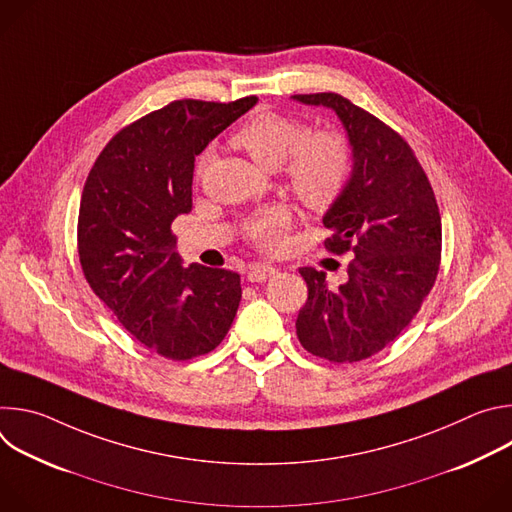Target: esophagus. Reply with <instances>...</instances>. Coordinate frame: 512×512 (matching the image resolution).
<instances>
[{
    "label": "esophagus",
    "mask_w": 512,
    "mask_h": 512,
    "mask_svg": "<svg viewBox=\"0 0 512 512\" xmlns=\"http://www.w3.org/2000/svg\"><path fill=\"white\" fill-rule=\"evenodd\" d=\"M271 275H275V267H271V265H253L247 273V279L251 283H259V281L269 279Z\"/></svg>",
    "instance_id": "esophagus-1"
}]
</instances>
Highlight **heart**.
I'll return each mask as SVG.
<instances>
[{"label":"heart","instance_id":"obj_1","mask_svg":"<svg viewBox=\"0 0 512 512\" xmlns=\"http://www.w3.org/2000/svg\"><path fill=\"white\" fill-rule=\"evenodd\" d=\"M233 143L267 168L281 166L289 190L316 212L332 208L352 178L354 158L342 133L334 129L310 131L302 119L285 113H255L233 135ZM206 160L208 156H202L200 170ZM289 225V210L271 206L249 218L245 235L253 245L275 251L283 245Z\"/></svg>","mask_w":512,"mask_h":512}]
</instances>
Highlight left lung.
<instances>
[{"instance_id":"1","label":"left lung","mask_w":512,"mask_h":512,"mask_svg":"<svg viewBox=\"0 0 512 512\" xmlns=\"http://www.w3.org/2000/svg\"><path fill=\"white\" fill-rule=\"evenodd\" d=\"M340 117L354 170L326 212L334 255L352 253L348 281L330 289L326 273L302 267L308 300L296 332L302 346L330 362H358L391 344L417 316L442 261V216L411 145L387 123L338 93L294 95Z\"/></svg>"}]
</instances>
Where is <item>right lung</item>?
<instances>
[{
    "instance_id": "add662e5",
    "label": "right lung",
    "mask_w": 512,
    "mask_h": 512,
    "mask_svg": "<svg viewBox=\"0 0 512 512\" xmlns=\"http://www.w3.org/2000/svg\"><path fill=\"white\" fill-rule=\"evenodd\" d=\"M257 103L180 99L117 131L81 196L77 245L95 296L143 346L170 360L208 354L227 336L241 275L182 265L172 223L192 210L194 158Z\"/></svg>"
}]
</instances>
